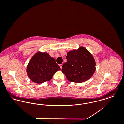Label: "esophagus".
Instances as JSON below:
<instances>
[{
	"label": "esophagus",
	"mask_w": 124,
	"mask_h": 124,
	"mask_svg": "<svg viewBox=\"0 0 124 124\" xmlns=\"http://www.w3.org/2000/svg\"><path fill=\"white\" fill-rule=\"evenodd\" d=\"M60 68H61V69H62V64H60Z\"/></svg>",
	"instance_id": "obj_1"
}]
</instances>
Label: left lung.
Wrapping results in <instances>:
<instances>
[{
	"mask_svg": "<svg viewBox=\"0 0 124 124\" xmlns=\"http://www.w3.org/2000/svg\"><path fill=\"white\" fill-rule=\"evenodd\" d=\"M66 58L67 61L63 64L62 71L70 82L78 83L85 82L95 71V60L84 47L69 51Z\"/></svg>",
	"mask_w": 124,
	"mask_h": 124,
	"instance_id": "1",
	"label": "left lung"
}]
</instances>
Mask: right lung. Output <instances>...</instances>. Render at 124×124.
<instances>
[{
  "label": "right lung",
  "mask_w": 124,
  "mask_h": 124,
  "mask_svg": "<svg viewBox=\"0 0 124 124\" xmlns=\"http://www.w3.org/2000/svg\"><path fill=\"white\" fill-rule=\"evenodd\" d=\"M61 70L55 59L46 52H38L30 60L27 67V73L34 83L41 84L50 81L57 71Z\"/></svg>",
  "instance_id": "obj_1"
}]
</instances>
